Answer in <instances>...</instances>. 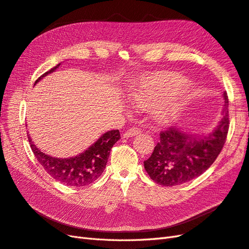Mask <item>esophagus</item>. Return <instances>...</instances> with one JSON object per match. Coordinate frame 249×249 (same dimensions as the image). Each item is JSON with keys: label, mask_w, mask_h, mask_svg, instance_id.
I'll return each mask as SVG.
<instances>
[{"label": "esophagus", "mask_w": 249, "mask_h": 249, "mask_svg": "<svg viewBox=\"0 0 249 249\" xmlns=\"http://www.w3.org/2000/svg\"><path fill=\"white\" fill-rule=\"evenodd\" d=\"M139 133H141V129L137 128V127H131V128L127 129L125 132H123V137L124 138H130V137L139 135Z\"/></svg>", "instance_id": "obj_1"}]
</instances>
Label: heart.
Masks as SVG:
<instances>
[{"mask_svg":"<svg viewBox=\"0 0 249 249\" xmlns=\"http://www.w3.org/2000/svg\"><path fill=\"white\" fill-rule=\"evenodd\" d=\"M178 81L168 82L166 80L154 78H145L140 82L139 86L130 93V99L138 106H146L158 99L162 98L165 93L175 90ZM176 113V108L170 104H161L158 107V114L163 119H168Z\"/></svg>","mask_w":249,"mask_h":249,"instance_id":"b5f03b06","label":"heart"}]
</instances>
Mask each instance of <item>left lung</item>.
<instances>
[{
  "instance_id": "left-lung-1",
  "label": "left lung",
  "mask_w": 249,
  "mask_h": 249,
  "mask_svg": "<svg viewBox=\"0 0 249 249\" xmlns=\"http://www.w3.org/2000/svg\"><path fill=\"white\" fill-rule=\"evenodd\" d=\"M222 118L207 135H195L176 126L161 131L151 156L144 161L150 179L163 186L181 185L212 166L226 141L229 128L228 97L223 93Z\"/></svg>"
}]
</instances>
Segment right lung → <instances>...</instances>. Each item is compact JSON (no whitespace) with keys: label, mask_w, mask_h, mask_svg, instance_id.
I'll return each mask as SVG.
<instances>
[{"label":"right lung","mask_w":249,"mask_h":249,"mask_svg":"<svg viewBox=\"0 0 249 249\" xmlns=\"http://www.w3.org/2000/svg\"><path fill=\"white\" fill-rule=\"evenodd\" d=\"M60 65L61 63L41 75L36 81V84L44 76L55 71ZM120 138L119 129L109 130L103 133L80 155L64 159L44 154L35 145L29 135L28 141L36 160L54 180L68 186L82 187L91 184L103 174L112 146L119 141Z\"/></svg>","instance_id":"1"}]
</instances>
